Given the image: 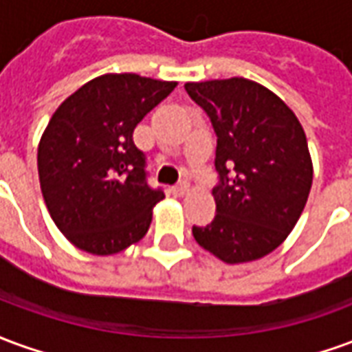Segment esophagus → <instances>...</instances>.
Returning <instances> with one entry per match:
<instances>
[{
    "mask_svg": "<svg viewBox=\"0 0 352 352\" xmlns=\"http://www.w3.org/2000/svg\"><path fill=\"white\" fill-rule=\"evenodd\" d=\"M188 190H190L188 183H181V184H177V186H173V194H175V196H179V198H181V196H184V194H186Z\"/></svg>",
    "mask_w": 352,
    "mask_h": 352,
    "instance_id": "obj_1",
    "label": "esophagus"
}]
</instances>
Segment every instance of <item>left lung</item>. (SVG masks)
Here are the masks:
<instances>
[{
    "label": "left lung",
    "instance_id": "obj_1",
    "mask_svg": "<svg viewBox=\"0 0 352 352\" xmlns=\"http://www.w3.org/2000/svg\"><path fill=\"white\" fill-rule=\"evenodd\" d=\"M217 133V214L194 226L199 247L226 264L275 251L307 204L313 183L307 138L279 96L243 77L186 82Z\"/></svg>",
    "mask_w": 352,
    "mask_h": 352
}]
</instances>
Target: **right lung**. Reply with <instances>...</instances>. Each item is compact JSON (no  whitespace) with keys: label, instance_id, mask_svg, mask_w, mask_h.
<instances>
[{"label":"right lung","instance_id":"obj_1","mask_svg":"<svg viewBox=\"0 0 352 352\" xmlns=\"http://www.w3.org/2000/svg\"><path fill=\"white\" fill-rule=\"evenodd\" d=\"M175 87L107 73L54 111L37 148L39 183L54 224L80 251L109 256L145 237L164 192L146 183L133 130Z\"/></svg>","mask_w":352,"mask_h":352}]
</instances>
